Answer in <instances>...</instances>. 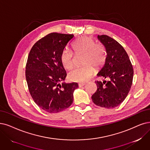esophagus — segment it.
<instances>
[{"label": "esophagus", "instance_id": "1", "mask_svg": "<svg viewBox=\"0 0 150 150\" xmlns=\"http://www.w3.org/2000/svg\"><path fill=\"white\" fill-rule=\"evenodd\" d=\"M85 85H86V83H79V87L84 86Z\"/></svg>", "mask_w": 150, "mask_h": 150}]
</instances>
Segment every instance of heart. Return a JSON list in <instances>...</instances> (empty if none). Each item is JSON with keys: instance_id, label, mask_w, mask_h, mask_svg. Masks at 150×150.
<instances>
[{"instance_id": "heart-1", "label": "heart", "mask_w": 150, "mask_h": 150, "mask_svg": "<svg viewBox=\"0 0 150 150\" xmlns=\"http://www.w3.org/2000/svg\"><path fill=\"white\" fill-rule=\"evenodd\" d=\"M74 52L84 55L82 59L83 66L77 68L69 73V79L74 82H86L94 74L95 69L102 66L106 59V52L104 47L89 37L83 36L77 39L72 45ZM60 60L65 69H71L74 67V55L73 52L64 49L60 55Z\"/></svg>"}]
</instances>
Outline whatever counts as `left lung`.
<instances>
[{"label": "left lung", "mask_w": 150, "mask_h": 150, "mask_svg": "<svg viewBox=\"0 0 150 150\" xmlns=\"http://www.w3.org/2000/svg\"><path fill=\"white\" fill-rule=\"evenodd\" d=\"M106 49L105 63L97 76L108 81H95L97 90L92 96L93 102L105 108L120 105L127 96L132 83L134 69L127 52L114 39L98 35Z\"/></svg>", "instance_id": "8db88e82"}]
</instances>
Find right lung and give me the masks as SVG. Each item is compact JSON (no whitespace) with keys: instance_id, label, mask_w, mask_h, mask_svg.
<instances>
[{"instance_id":"add662e5","label":"right lung","mask_w":150,"mask_h":150,"mask_svg":"<svg viewBox=\"0 0 150 150\" xmlns=\"http://www.w3.org/2000/svg\"><path fill=\"white\" fill-rule=\"evenodd\" d=\"M73 34L52 33L39 40L29 53L26 79L34 102L43 110L55 113L69 108L73 101L76 82L65 83L67 73L60 60Z\"/></svg>"}]
</instances>
